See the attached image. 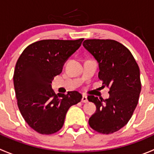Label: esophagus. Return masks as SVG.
Segmentation results:
<instances>
[{"label":"esophagus","instance_id":"34e87169","mask_svg":"<svg viewBox=\"0 0 154 154\" xmlns=\"http://www.w3.org/2000/svg\"><path fill=\"white\" fill-rule=\"evenodd\" d=\"M81 101L83 102V103H87V102H88V98H87V96L86 95L83 94V97H82Z\"/></svg>","mask_w":154,"mask_h":154}]
</instances>
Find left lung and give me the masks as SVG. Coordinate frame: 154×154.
Instances as JSON below:
<instances>
[{
    "mask_svg": "<svg viewBox=\"0 0 154 154\" xmlns=\"http://www.w3.org/2000/svg\"><path fill=\"white\" fill-rule=\"evenodd\" d=\"M83 45L98 63L103 86L109 88L106 100L88 96L96 106L88 124L98 133H115L127 125L137 106L142 88L139 68L130 51L117 41L86 39Z\"/></svg>",
    "mask_w": 154,
    "mask_h": 154,
    "instance_id": "left-lung-1",
    "label": "left lung"
}]
</instances>
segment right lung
Masks as SVG:
<instances>
[{
    "label": "right lung",
    "instance_id": "obj_1",
    "mask_svg": "<svg viewBox=\"0 0 154 154\" xmlns=\"http://www.w3.org/2000/svg\"><path fill=\"white\" fill-rule=\"evenodd\" d=\"M83 41L41 40L27 46L17 61L13 81L18 109L25 122L38 133L59 131L68 109L81 100L77 91L57 95L51 83Z\"/></svg>",
    "mask_w": 154,
    "mask_h": 154
}]
</instances>
